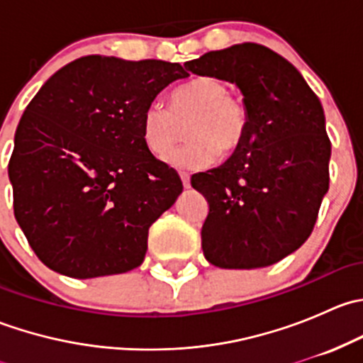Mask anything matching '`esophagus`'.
I'll return each instance as SVG.
<instances>
[{"instance_id":"esophagus-1","label":"esophagus","mask_w":363,"mask_h":363,"mask_svg":"<svg viewBox=\"0 0 363 363\" xmlns=\"http://www.w3.org/2000/svg\"><path fill=\"white\" fill-rule=\"evenodd\" d=\"M181 181H182V186H184V188H189V186H191V182H189V174L188 172H181Z\"/></svg>"}]
</instances>
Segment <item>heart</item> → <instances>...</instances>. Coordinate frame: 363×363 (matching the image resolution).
Returning a JSON list of instances; mask_svg holds the SVG:
<instances>
[{
    "mask_svg": "<svg viewBox=\"0 0 363 363\" xmlns=\"http://www.w3.org/2000/svg\"><path fill=\"white\" fill-rule=\"evenodd\" d=\"M186 144L168 156V163L184 170L208 167L218 156L230 155L244 140L250 111L239 94L216 77H196L172 91L170 105L155 100L142 116V138L156 158L164 160L184 124Z\"/></svg>",
    "mask_w": 363,
    "mask_h": 363,
    "instance_id": "obj_1",
    "label": "heart"
}]
</instances>
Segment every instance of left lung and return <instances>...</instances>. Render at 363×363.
I'll use <instances>...</instances> for the list:
<instances>
[{"mask_svg":"<svg viewBox=\"0 0 363 363\" xmlns=\"http://www.w3.org/2000/svg\"><path fill=\"white\" fill-rule=\"evenodd\" d=\"M184 67L235 82L250 111L233 155L191 177L208 203L205 258L221 269L272 265L309 239L328 191L323 107L298 69L259 43L212 50Z\"/></svg>","mask_w":363,"mask_h":363,"instance_id":"1","label":"left lung"}]
</instances>
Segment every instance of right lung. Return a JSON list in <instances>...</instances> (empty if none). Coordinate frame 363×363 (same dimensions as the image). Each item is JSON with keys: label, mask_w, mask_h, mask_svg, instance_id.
<instances>
[{"label": "right lung", "mask_w": 363, "mask_h": 363, "mask_svg": "<svg viewBox=\"0 0 363 363\" xmlns=\"http://www.w3.org/2000/svg\"><path fill=\"white\" fill-rule=\"evenodd\" d=\"M189 73L179 63L86 56L29 101L9 163L13 214L49 269L77 279L144 262L152 223L182 193L142 138L145 107Z\"/></svg>", "instance_id": "add662e5"}]
</instances>
